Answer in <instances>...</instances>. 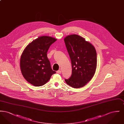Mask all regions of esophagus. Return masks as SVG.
Masks as SVG:
<instances>
[{
  "label": "esophagus",
  "instance_id": "obj_1",
  "mask_svg": "<svg viewBox=\"0 0 124 124\" xmlns=\"http://www.w3.org/2000/svg\"><path fill=\"white\" fill-rule=\"evenodd\" d=\"M57 73H58V74H60L61 73V70H58V71H57Z\"/></svg>",
  "mask_w": 124,
  "mask_h": 124
}]
</instances>
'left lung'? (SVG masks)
Listing matches in <instances>:
<instances>
[{
	"mask_svg": "<svg viewBox=\"0 0 124 124\" xmlns=\"http://www.w3.org/2000/svg\"><path fill=\"white\" fill-rule=\"evenodd\" d=\"M64 41L72 66L71 76L65 81L73 88L82 87L94 75L97 64L96 49L91 43L77 34L67 36Z\"/></svg>",
	"mask_w": 124,
	"mask_h": 124,
	"instance_id": "8db88e82",
	"label": "left lung"
}]
</instances>
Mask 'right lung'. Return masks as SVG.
<instances>
[{"mask_svg":"<svg viewBox=\"0 0 124 124\" xmlns=\"http://www.w3.org/2000/svg\"><path fill=\"white\" fill-rule=\"evenodd\" d=\"M57 39L48 36L39 37L28 45L20 59L21 73L26 80L35 86L45 85L56 71L52 70L47 53Z\"/></svg>","mask_w":124,"mask_h":124,"instance_id":"1","label":"right lung"}]
</instances>
